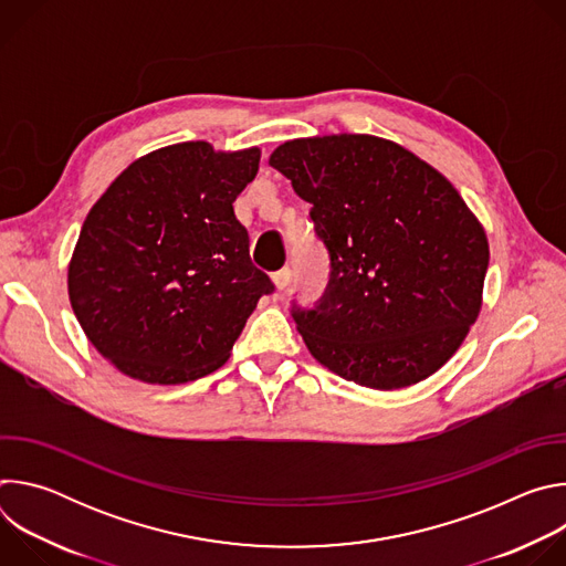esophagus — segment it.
Returning a JSON list of instances; mask_svg holds the SVG:
<instances>
[{
  "instance_id": "esophagus-1",
  "label": "esophagus",
  "mask_w": 566,
  "mask_h": 566,
  "mask_svg": "<svg viewBox=\"0 0 566 566\" xmlns=\"http://www.w3.org/2000/svg\"><path fill=\"white\" fill-rule=\"evenodd\" d=\"M273 282H275L277 291H284V289L291 284V269L284 266V269H280L277 273H273Z\"/></svg>"
}]
</instances>
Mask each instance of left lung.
I'll use <instances>...</instances> for the list:
<instances>
[{
  "instance_id": "obj_1",
  "label": "left lung",
  "mask_w": 566,
  "mask_h": 566,
  "mask_svg": "<svg viewBox=\"0 0 566 566\" xmlns=\"http://www.w3.org/2000/svg\"><path fill=\"white\" fill-rule=\"evenodd\" d=\"M311 203L329 284L291 315L311 356L356 385H415L461 347L481 308L489 239L452 184L369 134L282 143L269 158Z\"/></svg>"
}]
</instances>
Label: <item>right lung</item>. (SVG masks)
Segmentation results:
<instances>
[{"label":"right lung","mask_w":566,"mask_h":566,"mask_svg":"<svg viewBox=\"0 0 566 566\" xmlns=\"http://www.w3.org/2000/svg\"><path fill=\"white\" fill-rule=\"evenodd\" d=\"M258 147H160L90 210L69 264V300L92 345L123 374L179 385L219 369L262 295L232 203L260 170Z\"/></svg>","instance_id":"right-lung-1"}]
</instances>
